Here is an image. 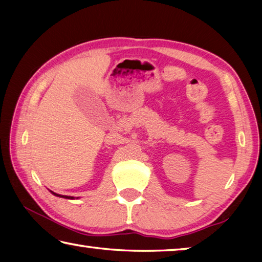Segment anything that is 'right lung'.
Returning a JSON list of instances; mask_svg holds the SVG:
<instances>
[{
  "instance_id": "1",
  "label": "right lung",
  "mask_w": 262,
  "mask_h": 262,
  "mask_svg": "<svg viewBox=\"0 0 262 262\" xmlns=\"http://www.w3.org/2000/svg\"><path fill=\"white\" fill-rule=\"evenodd\" d=\"M53 193V192H52ZM54 195H56V196H61V198H64V199H74L73 196H66V195H60V194H56V193H53Z\"/></svg>"
}]
</instances>
